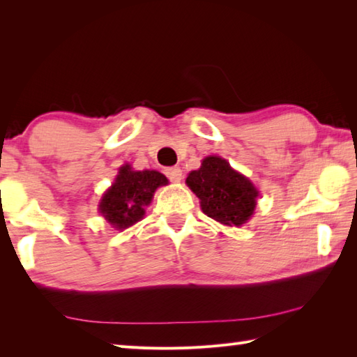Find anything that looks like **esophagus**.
Instances as JSON below:
<instances>
[{
	"mask_svg": "<svg viewBox=\"0 0 357 357\" xmlns=\"http://www.w3.org/2000/svg\"><path fill=\"white\" fill-rule=\"evenodd\" d=\"M165 176L168 177L172 183H178L181 180V169L178 166H171V168H166L165 169Z\"/></svg>",
	"mask_w": 357,
	"mask_h": 357,
	"instance_id": "obj_1",
	"label": "esophagus"
}]
</instances>
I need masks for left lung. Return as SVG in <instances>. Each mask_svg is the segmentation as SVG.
<instances>
[{
    "label": "left lung",
    "mask_w": 357,
    "mask_h": 357,
    "mask_svg": "<svg viewBox=\"0 0 357 357\" xmlns=\"http://www.w3.org/2000/svg\"><path fill=\"white\" fill-rule=\"evenodd\" d=\"M186 185L200 199L206 215L221 225L243 226L257 208L258 189L218 155L203 158L200 169L189 172Z\"/></svg>",
    "instance_id": "8db88e82"
}]
</instances>
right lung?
I'll return each mask as SVG.
<instances>
[{"mask_svg": "<svg viewBox=\"0 0 357 357\" xmlns=\"http://www.w3.org/2000/svg\"><path fill=\"white\" fill-rule=\"evenodd\" d=\"M165 185H168V178L162 172L132 171L130 165H123L114 183L102 197L99 212L113 227L123 231L144 218L145 206L151 203L155 189Z\"/></svg>", "mask_w": 357, "mask_h": 357, "instance_id": "add662e5", "label": "right lung"}]
</instances>
